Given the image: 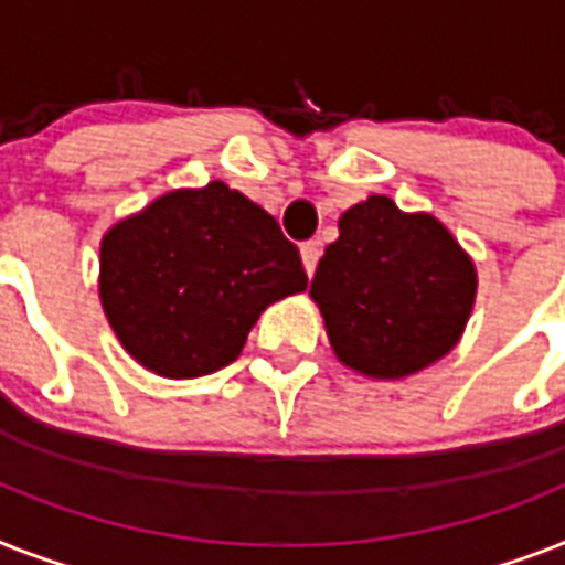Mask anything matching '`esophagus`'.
<instances>
[{"instance_id": "obj_1", "label": "esophagus", "mask_w": 565, "mask_h": 565, "mask_svg": "<svg viewBox=\"0 0 565 565\" xmlns=\"http://www.w3.org/2000/svg\"><path fill=\"white\" fill-rule=\"evenodd\" d=\"M319 255H322V243H319V241L301 243V264H305L307 275H313V273H316V264H319Z\"/></svg>"}]
</instances>
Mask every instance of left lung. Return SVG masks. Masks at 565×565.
Listing matches in <instances>:
<instances>
[{
  "instance_id": "left-lung-1",
  "label": "left lung",
  "mask_w": 565,
  "mask_h": 565,
  "mask_svg": "<svg viewBox=\"0 0 565 565\" xmlns=\"http://www.w3.org/2000/svg\"><path fill=\"white\" fill-rule=\"evenodd\" d=\"M310 296L339 362L397 380L456 348L476 301V267L433 214H406L374 194L339 217Z\"/></svg>"
}]
</instances>
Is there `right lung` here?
I'll return each mask as SVG.
<instances>
[{"label": "right lung", "mask_w": 565, "mask_h": 565, "mask_svg": "<svg viewBox=\"0 0 565 565\" xmlns=\"http://www.w3.org/2000/svg\"><path fill=\"white\" fill-rule=\"evenodd\" d=\"M307 273L273 214L226 182L179 188L100 241V305L127 354L188 380L241 356L273 301Z\"/></svg>", "instance_id": "add662e5"}]
</instances>
